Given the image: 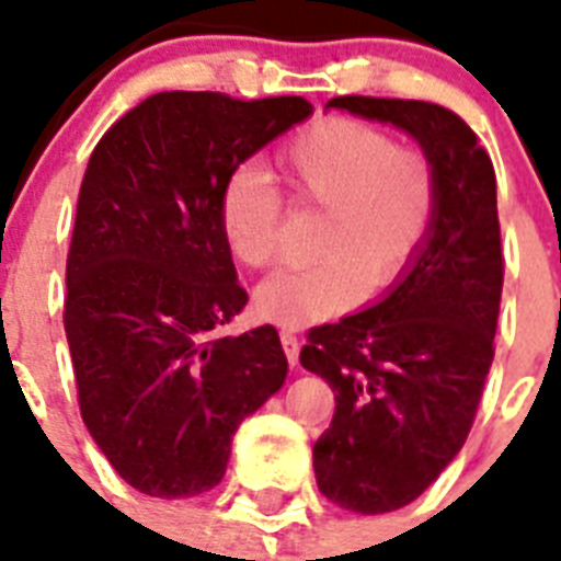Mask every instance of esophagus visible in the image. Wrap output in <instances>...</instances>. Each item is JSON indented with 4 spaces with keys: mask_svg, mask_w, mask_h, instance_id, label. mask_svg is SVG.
I'll return each mask as SVG.
<instances>
[{
    "mask_svg": "<svg viewBox=\"0 0 561 561\" xmlns=\"http://www.w3.org/2000/svg\"><path fill=\"white\" fill-rule=\"evenodd\" d=\"M282 350H285V358H288L290 367H297L299 364V337L294 332H282L279 334Z\"/></svg>",
    "mask_w": 561,
    "mask_h": 561,
    "instance_id": "esophagus-1",
    "label": "esophagus"
}]
</instances>
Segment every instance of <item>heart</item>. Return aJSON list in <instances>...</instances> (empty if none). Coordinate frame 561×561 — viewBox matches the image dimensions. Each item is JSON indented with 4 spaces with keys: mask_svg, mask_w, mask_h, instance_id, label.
Returning <instances> with one entry per match:
<instances>
[{
    "mask_svg": "<svg viewBox=\"0 0 561 561\" xmlns=\"http://www.w3.org/2000/svg\"><path fill=\"white\" fill-rule=\"evenodd\" d=\"M290 197L323 209L314 264L285 267L255 290V314L302 329L392 288L434 232L439 178L419 148L390 130L334 116L299 130L276 153ZM282 197L264 171L238 165L218 194V224L236 262L262 271L279 262Z\"/></svg>",
    "mask_w": 561,
    "mask_h": 561,
    "instance_id": "1",
    "label": "heart"
}]
</instances>
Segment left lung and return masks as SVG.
<instances>
[{
	"label": "left lung",
	"mask_w": 561,
	"mask_h": 561,
	"mask_svg": "<svg viewBox=\"0 0 561 561\" xmlns=\"http://www.w3.org/2000/svg\"><path fill=\"white\" fill-rule=\"evenodd\" d=\"M329 107L410 134L439 178L434 232L413 267L373 308L311 329L299 352L337 401L314 443L317 486L343 510L378 515L443 474L478 413L504 288L495 169L439 104L341 95Z\"/></svg>",
	"instance_id": "obj_1"
}]
</instances>
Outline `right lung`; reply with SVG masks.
Masks as SVG:
<instances>
[{"label": "right lung", "instance_id": "add662e5", "mask_svg": "<svg viewBox=\"0 0 561 561\" xmlns=\"http://www.w3.org/2000/svg\"><path fill=\"white\" fill-rule=\"evenodd\" d=\"M311 113L299 95L157 92L92 151L66 259V341L83 425L145 495L218 486L238 425L285 383L273 325L220 334L247 290L218 194L229 171Z\"/></svg>", "mask_w": 561, "mask_h": 561}]
</instances>
